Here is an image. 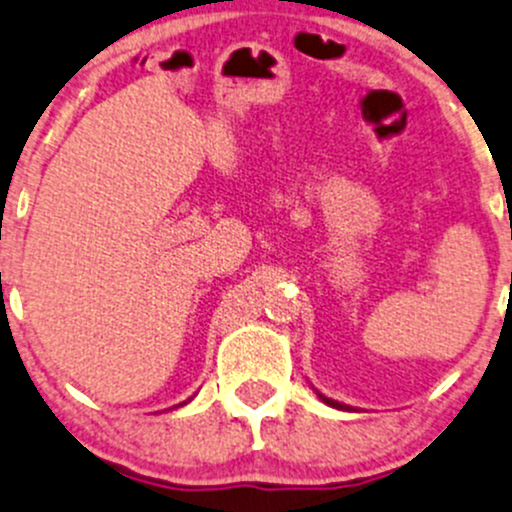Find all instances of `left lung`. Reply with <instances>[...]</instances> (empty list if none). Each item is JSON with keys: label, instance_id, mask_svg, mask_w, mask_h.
I'll use <instances>...</instances> for the list:
<instances>
[{"label": "left lung", "instance_id": "1", "mask_svg": "<svg viewBox=\"0 0 512 512\" xmlns=\"http://www.w3.org/2000/svg\"><path fill=\"white\" fill-rule=\"evenodd\" d=\"M320 399H323V402H325V404H330V407H340V409H345V407H342V404H337V402H333V399H328V397H320Z\"/></svg>", "mask_w": 512, "mask_h": 512}]
</instances>
